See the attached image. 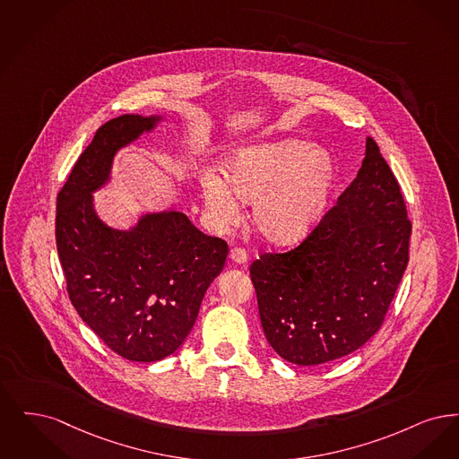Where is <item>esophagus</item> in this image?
Masks as SVG:
<instances>
[{"label":"esophagus","mask_w":459,"mask_h":459,"mask_svg":"<svg viewBox=\"0 0 459 459\" xmlns=\"http://www.w3.org/2000/svg\"><path fill=\"white\" fill-rule=\"evenodd\" d=\"M230 259L233 260L235 264H245V262L248 260V254H247L245 248L235 247V248H231V252H230Z\"/></svg>","instance_id":"obj_1"}]
</instances>
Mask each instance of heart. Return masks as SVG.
<instances>
[{"instance_id": "1", "label": "heart", "mask_w": 459, "mask_h": 459, "mask_svg": "<svg viewBox=\"0 0 459 459\" xmlns=\"http://www.w3.org/2000/svg\"><path fill=\"white\" fill-rule=\"evenodd\" d=\"M338 181L333 156L307 140L284 139L237 149L222 162V178L205 173L200 192L216 224L238 220L252 202V226L273 243H295L325 212Z\"/></svg>"}]
</instances>
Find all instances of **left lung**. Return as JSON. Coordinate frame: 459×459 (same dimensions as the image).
Instances as JSON below:
<instances>
[{
    "label": "left lung",
    "instance_id": "8db88e82",
    "mask_svg": "<svg viewBox=\"0 0 459 459\" xmlns=\"http://www.w3.org/2000/svg\"><path fill=\"white\" fill-rule=\"evenodd\" d=\"M411 221L389 164L367 139L357 178L290 252L250 265L260 322L281 359H342L382 325L408 265Z\"/></svg>",
    "mask_w": 459,
    "mask_h": 459
}]
</instances>
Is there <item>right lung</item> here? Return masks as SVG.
I'll use <instances>...</instances> for the list:
<instances>
[{"label":"right lung","mask_w":459,"mask_h":459,"mask_svg":"<svg viewBox=\"0 0 459 459\" xmlns=\"http://www.w3.org/2000/svg\"><path fill=\"white\" fill-rule=\"evenodd\" d=\"M160 117L121 115L96 132L56 200V247L68 297L115 353L158 361L192 331L200 303L220 276L228 243L207 237L179 211L145 214L128 231L109 228L92 192L109 179L121 147Z\"/></svg>","instance_id":"add662e5"}]
</instances>
